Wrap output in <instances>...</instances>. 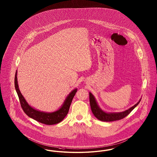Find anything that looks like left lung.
<instances>
[{
    "mask_svg": "<svg viewBox=\"0 0 157 157\" xmlns=\"http://www.w3.org/2000/svg\"><path fill=\"white\" fill-rule=\"evenodd\" d=\"M89 101L92 112L98 119L102 121H113L124 118L138 105L140 101H141V99L135 105L130 107V109L119 113H106L103 111L100 108V107L99 106L94 96L90 92H89Z\"/></svg>",
    "mask_w": 157,
    "mask_h": 157,
    "instance_id": "left-lung-1",
    "label": "left lung"
}]
</instances>
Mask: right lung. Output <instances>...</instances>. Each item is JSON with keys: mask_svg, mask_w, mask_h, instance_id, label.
I'll list each match as a JSON object with an SVG mask.
<instances>
[{"mask_svg": "<svg viewBox=\"0 0 157 157\" xmlns=\"http://www.w3.org/2000/svg\"><path fill=\"white\" fill-rule=\"evenodd\" d=\"M17 72L16 71L14 78V86L17 95L19 96L21 106L25 113L30 118L47 125H52L61 122L68 113L69 107L76 92H77V89H74L67 96L63 105L56 112L51 113L41 112L30 106L25 101L23 96L21 94L19 90V85L17 83Z\"/></svg>", "mask_w": 157, "mask_h": 157, "instance_id": "right-lung-1", "label": "right lung"}]
</instances>
